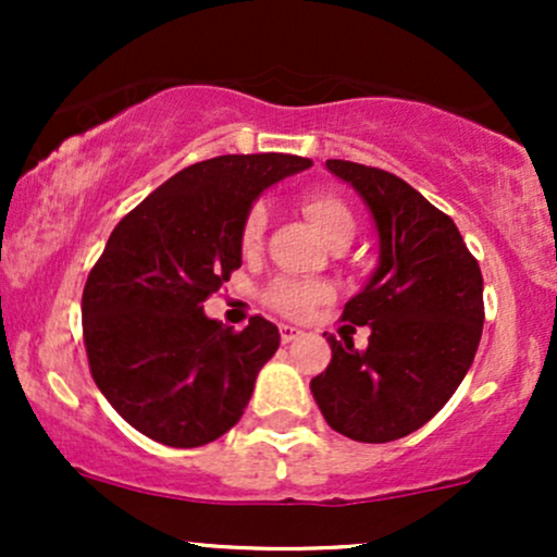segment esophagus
<instances>
[{"instance_id": "1", "label": "esophagus", "mask_w": 557, "mask_h": 557, "mask_svg": "<svg viewBox=\"0 0 557 557\" xmlns=\"http://www.w3.org/2000/svg\"><path fill=\"white\" fill-rule=\"evenodd\" d=\"M300 335H304V330L293 327V324H280V337H283V343H293V341H298Z\"/></svg>"}]
</instances>
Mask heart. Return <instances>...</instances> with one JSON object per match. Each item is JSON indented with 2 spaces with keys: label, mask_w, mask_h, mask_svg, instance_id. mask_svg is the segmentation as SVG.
<instances>
[{
  "label": "heart",
  "mask_w": 557,
  "mask_h": 557,
  "mask_svg": "<svg viewBox=\"0 0 557 557\" xmlns=\"http://www.w3.org/2000/svg\"><path fill=\"white\" fill-rule=\"evenodd\" d=\"M300 212L306 214V220L314 225V230L322 235L324 240L337 243V240H350L356 235V216L350 212L348 203L341 196L327 194V190H311L300 198ZM267 230V212L264 207H251L248 209L246 220L240 225V248L243 253H257L264 240ZM332 298V290L322 283H300V280L280 277L264 290L267 306L280 314L300 319L309 314L311 309L324 300Z\"/></svg>",
  "instance_id": "1"
}]
</instances>
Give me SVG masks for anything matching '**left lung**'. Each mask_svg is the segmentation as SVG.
<instances>
[{
	"instance_id": "left-lung-1",
	"label": "left lung",
	"mask_w": 557,
	"mask_h": 557,
	"mask_svg": "<svg viewBox=\"0 0 557 557\" xmlns=\"http://www.w3.org/2000/svg\"><path fill=\"white\" fill-rule=\"evenodd\" d=\"M327 170L372 209L380 267L343 309L345 322L372 330L367 350L330 335L332 361L311 393L335 432L389 443L424 426L469 372L484 324L482 272L456 222L398 175L345 159H327Z\"/></svg>"
}]
</instances>
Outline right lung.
Instances as JSON below:
<instances>
[{
	"instance_id": "add662e5",
	"label": "right lung",
	"mask_w": 557,
	"mask_h": 557,
	"mask_svg": "<svg viewBox=\"0 0 557 557\" xmlns=\"http://www.w3.org/2000/svg\"><path fill=\"white\" fill-rule=\"evenodd\" d=\"M306 168L293 154L196 162L112 230L83 287V343L96 387L140 434L198 447L240 421L280 332L264 317L235 332L203 300L240 267L253 198Z\"/></svg>"
}]
</instances>
